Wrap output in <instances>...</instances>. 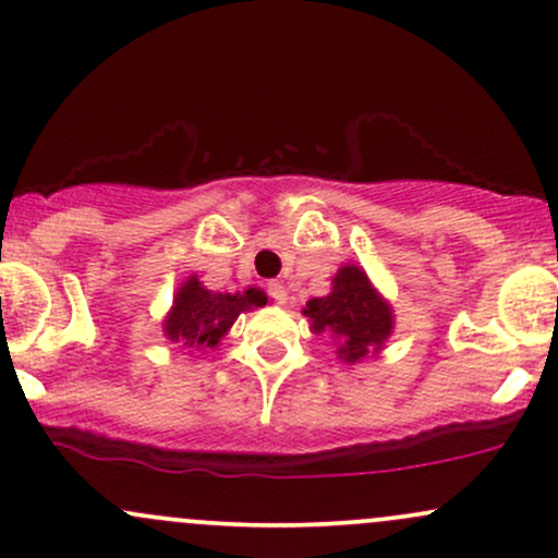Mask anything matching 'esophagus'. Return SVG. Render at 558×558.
<instances>
[{
    "instance_id": "obj_1",
    "label": "esophagus",
    "mask_w": 558,
    "mask_h": 558,
    "mask_svg": "<svg viewBox=\"0 0 558 558\" xmlns=\"http://www.w3.org/2000/svg\"><path fill=\"white\" fill-rule=\"evenodd\" d=\"M267 296H270L275 304H286V286L280 283V280H272V283H267Z\"/></svg>"
}]
</instances>
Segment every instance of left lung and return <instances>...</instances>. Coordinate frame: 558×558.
I'll return each mask as SVG.
<instances>
[{"label": "left lung", "instance_id": "obj_1", "mask_svg": "<svg viewBox=\"0 0 558 558\" xmlns=\"http://www.w3.org/2000/svg\"><path fill=\"white\" fill-rule=\"evenodd\" d=\"M304 315L312 319V330L332 332L341 341L338 354L345 362L364 360L380 351L393 328L390 306L377 296L367 275L354 265L343 267L332 278L330 296L312 299Z\"/></svg>", "mask_w": 558, "mask_h": 558}]
</instances>
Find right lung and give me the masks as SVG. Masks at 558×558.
Listing matches in <instances>:
<instances>
[{
    "label": "right lung",
    "instance_id": "obj_1",
    "mask_svg": "<svg viewBox=\"0 0 558 558\" xmlns=\"http://www.w3.org/2000/svg\"><path fill=\"white\" fill-rule=\"evenodd\" d=\"M262 304H267V296L257 288L230 296V293L207 291L196 278H191L178 291L175 306L165 319V332L170 341L183 345H215L243 310Z\"/></svg>",
    "mask_w": 558,
    "mask_h": 558
}]
</instances>
